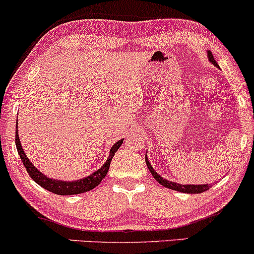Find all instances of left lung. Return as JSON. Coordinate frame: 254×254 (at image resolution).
<instances>
[{
  "instance_id": "1",
  "label": "left lung",
  "mask_w": 254,
  "mask_h": 254,
  "mask_svg": "<svg viewBox=\"0 0 254 254\" xmlns=\"http://www.w3.org/2000/svg\"><path fill=\"white\" fill-rule=\"evenodd\" d=\"M208 53V60L210 63L213 64V65L219 67L218 63L214 60V57H213L212 52L208 51L207 52ZM145 163L146 166H148V169L150 170L151 175L154 176V179L156 180L158 183H161L162 186H164L166 188H169V189H173V190H176V191H181V193H187V194H198V193H203V191L208 190L210 188L209 185H179V183L176 182H172V181H168V180L163 179V177L158 175V174L155 172L154 168L150 163H149L148 161V157H146L145 155Z\"/></svg>"
}]
</instances>
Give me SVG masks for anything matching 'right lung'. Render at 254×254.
Listing matches in <instances>:
<instances>
[{
  "instance_id": "right-lung-1",
  "label": "right lung",
  "mask_w": 254,
  "mask_h": 254,
  "mask_svg": "<svg viewBox=\"0 0 254 254\" xmlns=\"http://www.w3.org/2000/svg\"><path fill=\"white\" fill-rule=\"evenodd\" d=\"M122 143H123V139L118 140L117 143H115V144L112 145L108 160H106V162L103 164V167L100 168V169H98L97 172L91 174L90 176L84 177V179L68 182V181H61V180L51 179V177L44 175L40 170L36 169L34 164L28 160V157H27L26 154H24L22 145H21V142L19 138V133H17V124H16V132H15V144H16L17 152H19L21 161H22L23 166L26 168L27 172H28L29 176L32 177L33 181H35L39 186H41L42 188L47 189V190L51 191V193H54L58 195L81 194V193H85V191L91 190V189L96 188L97 186L102 182L104 177L106 176V174H108L112 157L115 156V152L118 150L119 146L122 145Z\"/></svg>"
}]
</instances>
